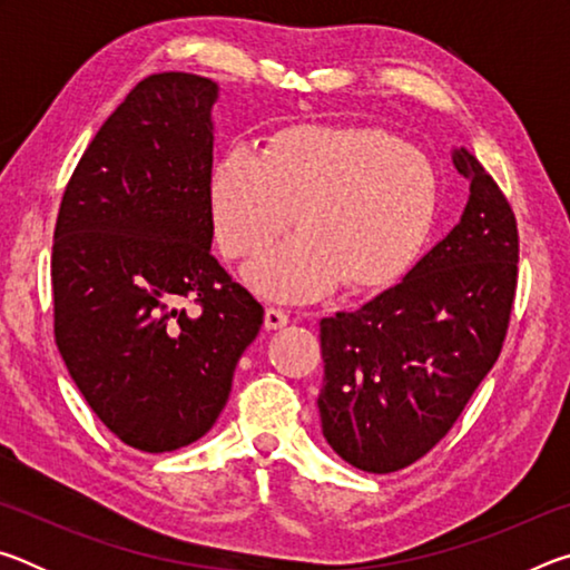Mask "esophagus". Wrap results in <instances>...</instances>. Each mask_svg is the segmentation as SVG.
Returning <instances> with one entry per match:
<instances>
[{
	"instance_id": "obj_1",
	"label": "esophagus",
	"mask_w": 570,
	"mask_h": 570,
	"mask_svg": "<svg viewBox=\"0 0 570 570\" xmlns=\"http://www.w3.org/2000/svg\"><path fill=\"white\" fill-rule=\"evenodd\" d=\"M288 324V314L284 308H276V306H268L266 314H264V326L268 332H276V330H284Z\"/></svg>"
}]
</instances>
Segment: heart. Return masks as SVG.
Returning <instances> with one entry per match:
<instances>
[{
  "instance_id": "obj_1",
  "label": "heart",
  "mask_w": 570,
  "mask_h": 570,
  "mask_svg": "<svg viewBox=\"0 0 570 570\" xmlns=\"http://www.w3.org/2000/svg\"><path fill=\"white\" fill-rule=\"evenodd\" d=\"M440 183L432 160L397 135L366 125H292L262 153L234 148L208 173V208L228 258L302 234L244 268L276 302H308L334 286L372 292L407 272L428 244Z\"/></svg>"
}]
</instances>
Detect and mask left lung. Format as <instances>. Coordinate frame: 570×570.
<instances>
[{"label": "left lung", "instance_id": "1", "mask_svg": "<svg viewBox=\"0 0 570 570\" xmlns=\"http://www.w3.org/2000/svg\"><path fill=\"white\" fill-rule=\"evenodd\" d=\"M470 196L458 226L397 286L322 320V432L364 472H394L438 445L503 350L518 228L498 183L452 150Z\"/></svg>", "mask_w": 570, "mask_h": 570}]
</instances>
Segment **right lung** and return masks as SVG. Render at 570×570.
Wrapping results in <instances>:
<instances>
[{"label":"right lung","instance_id":"obj_1","mask_svg":"<svg viewBox=\"0 0 570 570\" xmlns=\"http://www.w3.org/2000/svg\"><path fill=\"white\" fill-rule=\"evenodd\" d=\"M216 100L218 85L188 72L135 85L77 163L55 226L57 350L105 428L142 452L214 428L264 324L210 254Z\"/></svg>","mask_w":570,"mask_h":570}]
</instances>
